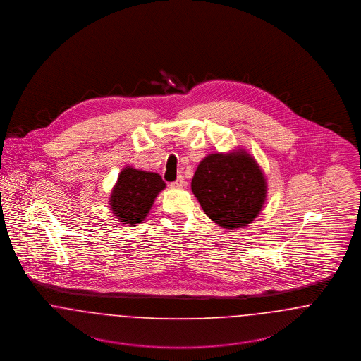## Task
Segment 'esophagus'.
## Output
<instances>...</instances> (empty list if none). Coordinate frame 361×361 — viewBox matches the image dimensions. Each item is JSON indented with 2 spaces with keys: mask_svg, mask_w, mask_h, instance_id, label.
Returning a JSON list of instances; mask_svg holds the SVG:
<instances>
[{
  "mask_svg": "<svg viewBox=\"0 0 361 361\" xmlns=\"http://www.w3.org/2000/svg\"><path fill=\"white\" fill-rule=\"evenodd\" d=\"M185 185H187V183H185V180L183 177H178L176 181H173L172 184H171V187L173 189L184 188Z\"/></svg>",
  "mask_w": 361,
  "mask_h": 361,
  "instance_id": "esophagus-1",
  "label": "esophagus"
}]
</instances>
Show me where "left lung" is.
<instances>
[{
  "label": "left lung",
  "mask_w": 361,
  "mask_h": 361,
  "mask_svg": "<svg viewBox=\"0 0 361 361\" xmlns=\"http://www.w3.org/2000/svg\"><path fill=\"white\" fill-rule=\"evenodd\" d=\"M190 187L207 216L227 230L252 224L267 199V178L243 149L204 157Z\"/></svg>",
  "instance_id": "left-lung-1"
}]
</instances>
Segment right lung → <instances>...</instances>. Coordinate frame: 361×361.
<instances>
[{
	"label": "right lung",
	"instance_id": "1",
	"mask_svg": "<svg viewBox=\"0 0 361 361\" xmlns=\"http://www.w3.org/2000/svg\"><path fill=\"white\" fill-rule=\"evenodd\" d=\"M166 184L158 173L126 166L111 192L109 206L119 222L137 226L143 222Z\"/></svg>",
	"mask_w": 361,
	"mask_h": 361
}]
</instances>
